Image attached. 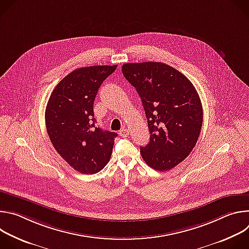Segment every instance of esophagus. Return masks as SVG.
Wrapping results in <instances>:
<instances>
[{
    "label": "esophagus",
    "instance_id": "1",
    "mask_svg": "<svg viewBox=\"0 0 249 249\" xmlns=\"http://www.w3.org/2000/svg\"><path fill=\"white\" fill-rule=\"evenodd\" d=\"M119 135H120L121 137H127V136L129 135V130H128L127 128L123 127V128L119 131Z\"/></svg>",
    "mask_w": 249,
    "mask_h": 249
}]
</instances>
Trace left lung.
<instances>
[{
  "mask_svg": "<svg viewBox=\"0 0 249 249\" xmlns=\"http://www.w3.org/2000/svg\"><path fill=\"white\" fill-rule=\"evenodd\" d=\"M125 79L136 89L148 119L150 142L141 147L145 162L166 171L194 149L203 123V108L192 83L179 71L160 62L127 63Z\"/></svg>",
  "mask_w": 249,
  "mask_h": 249,
  "instance_id": "obj_1",
  "label": "left lung"
}]
</instances>
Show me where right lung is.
<instances>
[{"mask_svg":"<svg viewBox=\"0 0 249 249\" xmlns=\"http://www.w3.org/2000/svg\"><path fill=\"white\" fill-rule=\"evenodd\" d=\"M114 66L80 68L53 89L45 110L48 136L57 153L84 174L100 171L110 160L115 132L95 125L93 102L103 81Z\"/></svg>","mask_w":249,"mask_h":249,"instance_id":"add662e5","label":"right lung"}]
</instances>
